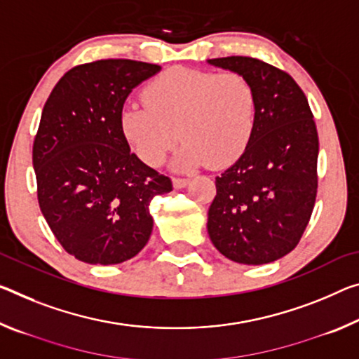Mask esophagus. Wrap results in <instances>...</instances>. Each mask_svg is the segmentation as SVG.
<instances>
[{
  "instance_id": "obj_1",
  "label": "esophagus",
  "mask_w": 359,
  "mask_h": 359,
  "mask_svg": "<svg viewBox=\"0 0 359 359\" xmlns=\"http://www.w3.org/2000/svg\"><path fill=\"white\" fill-rule=\"evenodd\" d=\"M189 179H185V177H174L172 179V185H174V189H184V187H187L189 185Z\"/></svg>"
}]
</instances>
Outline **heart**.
<instances>
[{"instance_id":"b5f03b06","label":"heart","mask_w":359,"mask_h":359,"mask_svg":"<svg viewBox=\"0 0 359 359\" xmlns=\"http://www.w3.org/2000/svg\"><path fill=\"white\" fill-rule=\"evenodd\" d=\"M147 105L126 104L119 111V129L142 161L158 166L185 140L177 169L208 163L229 166L243 155L255 121V95L240 73L174 67L145 88ZM180 134H177V129Z\"/></svg>"}]
</instances>
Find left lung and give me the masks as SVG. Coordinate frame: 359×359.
<instances>
[{
	"label": "left lung",
	"mask_w": 359,
	"mask_h": 359,
	"mask_svg": "<svg viewBox=\"0 0 359 359\" xmlns=\"http://www.w3.org/2000/svg\"><path fill=\"white\" fill-rule=\"evenodd\" d=\"M206 62L240 73L255 95L251 140L215 177L209 238L236 264H270L297 246L315 206L320 144L309 100L286 72L254 57Z\"/></svg>",
	"instance_id": "1"
}]
</instances>
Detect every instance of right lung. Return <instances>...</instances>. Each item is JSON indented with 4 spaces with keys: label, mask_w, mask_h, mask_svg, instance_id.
Here are the masks:
<instances>
[{
    "label": "right lung",
    "mask_w": 359,
    "mask_h": 359,
    "mask_svg": "<svg viewBox=\"0 0 359 359\" xmlns=\"http://www.w3.org/2000/svg\"><path fill=\"white\" fill-rule=\"evenodd\" d=\"M161 67L128 59L68 70L44 104L33 144L38 203L57 241L75 259L115 265L150 240V203L172 190L140 161L119 129V111Z\"/></svg>",
    "instance_id": "right-lung-1"
}]
</instances>
